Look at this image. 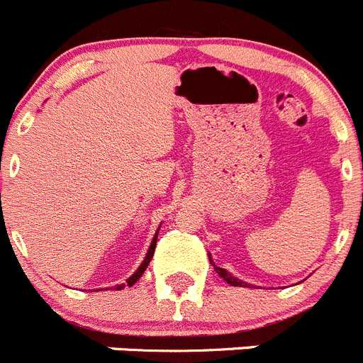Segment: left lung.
Masks as SVG:
<instances>
[{
    "mask_svg": "<svg viewBox=\"0 0 363 363\" xmlns=\"http://www.w3.org/2000/svg\"><path fill=\"white\" fill-rule=\"evenodd\" d=\"M209 262H211V265H213V269L216 270V274H218L220 277H223V281H228L229 284H231V286H252V284L250 283H245V281H242V279H238V277H235L233 276L231 272H228V270L225 269H220V267H216L215 263H213V259H211V254H209Z\"/></svg>",
    "mask_w": 363,
    "mask_h": 363,
    "instance_id": "1",
    "label": "left lung"
}]
</instances>
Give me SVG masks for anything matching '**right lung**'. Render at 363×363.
<instances>
[{"label":"right lung","mask_w":363,"mask_h":363,"mask_svg":"<svg viewBox=\"0 0 363 363\" xmlns=\"http://www.w3.org/2000/svg\"><path fill=\"white\" fill-rule=\"evenodd\" d=\"M159 229H161V225H159ZM159 229H157V231H155L154 238H152V243H150V247H148V250H147V256H145V259H143V262H141V265L138 267V270H135V272L132 274V276L128 277V279L125 281V283H121V284H114V286H113V289H111V290H121V289H125V286H132V284H134L135 281H138V279H140L141 276H143V272H145V270H147L148 263L152 262V256H154V250H155V242H157Z\"/></svg>","instance_id":"add662e5"}]
</instances>
